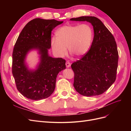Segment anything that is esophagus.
<instances>
[{
	"instance_id": "esophagus-1",
	"label": "esophagus",
	"mask_w": 131,
	"mask_h": 131,
	"mask_svg": "<svg viewBox=\"0 0 131 131\" xmlns=\"http://www.w3.org/2000/svg\"><path fill=\"white\" fill-rule=\"evenodd\" d=\"M66 65L67 68H69V67H70L71 64H70V63L69 61H67L66 62Z\"/></svg>"
}]
</instances>
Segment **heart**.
<instances>
[{"label":"heart","mask_w":131,"mask_h":131,"mask_svg":"<svg viewBox=\"0 0 131 131\" xmlns=\"http://www.w3.org/2000/svg\"><path fill=\"white\" fill-rule=\"evenodd\" d=\"M56 39H51V45L54 53L63 57L69 52L80 57L89 50L93 37V29L88 24L66 25L62 26L55 33Z\"/></svg>","instance_id":"heart-1"}]
</instances>
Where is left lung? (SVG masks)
<instances>
[{"label":"left lung","instance_id":"8db88e82","mask_svg":"<svg viewBox=\"0 0 131 131\" xmlns=\"http://www.w3.org/2000/svg\"><path fill=\"white\" fill-rule=\"evenodd\" d=\"M70 21H87L93 27L94 37L91 48L80 59L72 63L74 87L84 96L103 93L116 78L118 54L113 34L98 18L81 16Z\"/></svg>","mask_w":131,"mask_h":131}]
</instances>
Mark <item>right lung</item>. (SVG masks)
I'll list each match as a JSON object with an SVG mask.
<instances>
[{"label": "right lung", "mask_w": 131, "mask_h": 131, "mask_svg": "<svg viewBox=\"0 0 131 131\" xmlns=\"http://www.w3.org/2000/svg\"><path fill=\"white\" fill-rule=\"evenodd\" d=\"M63 22L35 18L27 23L19 35L13 50L12 73L18 91L27 98L38 101L50 96L56 87L58 74L66 69L65 59L52 58L48 54L51 31ZM33 49L39 51L41 61L37 70H30L25 59Z\"/></svg>", "instance_id": "obj_1"}]
</instances>
